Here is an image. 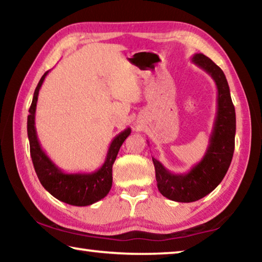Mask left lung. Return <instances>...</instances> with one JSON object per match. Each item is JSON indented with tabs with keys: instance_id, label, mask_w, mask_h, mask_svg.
Instances as JSON below:
<instances>
[{
	"instance_id": "1",
	"label": "left lung",
	"mask_w": 262,
	"mask_h": 262,
	"mask_svg": "<svg viewBox=\"0 0 262 262\" xmlns=\"http://www.w3.org/2000/svg\"><path fill=\"white\" fill-rule=\"evenodd\" d=\"M192 62L214 79L217 112L205 156L186 173H173L152 157L157 187L163 196L176 202H194L212 192L223 180L232 161L236 135V112L224 73L205 54H194Z\"/></svg>"
}]
</instances>
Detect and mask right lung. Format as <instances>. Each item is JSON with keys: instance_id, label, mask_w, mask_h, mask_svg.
<instances>
[{"instance_id": "obj_1", "label": "right lung", "mask_w": 262, "mask_h": 262, "mask_svg": "<svg viewBox=\"0 0 262 262\" xmlns=\"http://www.w3.org/2000/svg\"><path fill=\"white\" fill-rule=\"evenodd\" d=\"M48 72L42 75L34 90L32 104L28 115V136L30 141V152L33 166L39 180L47 192L64 203L72 206L84 207L104 199L112 187V166L118 156L123 142L129 136L132 129L127 128L118 134L111 142L105 162L98 170L89 173H66L56 166L47 156L39 143L35 130V108L39 90L47 76Z\"/></svg>"}]
</instances>
